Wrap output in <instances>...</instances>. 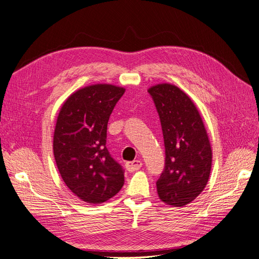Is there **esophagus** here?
<instances>
[{"label":"esophagus","mask_w":259,"mask_h":259,"mask_svg":"<svg viewBox=\"0 0 259 259\" xmlns=\"http://www.w3.org/2000/svg\"><path fill=\"white\" fill-rule=\"evenodd\" d=\"M142 165H143V163H142V161H139V160H134V161L125 163V167H126V169L128 171H135V170H137V169L142 167Z\"/></svg>","instance_id":"esophagus-1"}]
</instances>
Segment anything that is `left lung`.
<instances>
[{"label":"left lung","instance_id":"8db88e82","mask_svg":"<svg viewBox=\"0 0 259 259\" xmlns=\"http://www.w3.org/2000/svg\"><path fill=\"white\" fill-rule=\"evenodd\" d=\"M148 93L160 117L165 147V164L156 190L167 205L184 206L208 182L211 149L204 124L191 99L177 86L159 84Z\"/></svg>","mask_w":259,"mask_h":259}]
</instances>
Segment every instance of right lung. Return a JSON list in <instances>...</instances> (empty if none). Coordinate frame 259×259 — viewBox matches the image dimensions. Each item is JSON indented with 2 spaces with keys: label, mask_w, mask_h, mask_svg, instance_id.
Returning <instances> with one entry per match:
<instances>
[{
  "label": "right lung",
  "mask_w": 259,
  "mask_h": 259,
  "mask_svg": "<svg viewBox=\"0 0 259 259\" xmlns=\"http://www.w3.org/2000/svg\"><path fill=\"white\" fill-rule=\"evenodd\" d=\"M125 90L96 84L75 92L62 106L54 133L59 173L76 197L91 204L121 190L124 169L108 151L107 125Z\"/></svg>",
  "instance_id": "obj_1"
}]
</instances>
